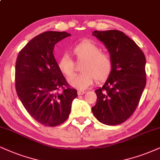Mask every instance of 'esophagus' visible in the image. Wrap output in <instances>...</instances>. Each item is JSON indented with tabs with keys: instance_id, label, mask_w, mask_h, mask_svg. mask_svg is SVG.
Returning <instances> with one entry per match:
<instances>
[{
	"instance_id": "34e87169",
	"label": "esophagus",
	"mask_w": 160,
	"mask_h": 160,
	"mask_svg": "<svg viewBox=\"0 0 160 160\" xmlns=\"http://www.w3.org/2000/svg\"><path fill=\"white\" fill-rule=\"evenodd\" d=\"M78 96H81V95H83V94L85 93V91H84V90H78Z\"/></svg>"
}]
</instances>
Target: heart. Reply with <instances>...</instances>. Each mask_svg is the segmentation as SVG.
<instances>
[{"label":"heart","mask_w":160,"mask_h":160,"mask_svg":"<svg viewBox=\"0 0 160 160\" xmlns=\"http://www.w3.org/2000/svg\"><path fill=\"white\" fill-rule=\"evenodd\" d=\"M72 53L80 67L82 72L69 78L71 86L84 90L92 85L94 80L102 82L107 80L113 70V61L108 53L102 52L101 48L90 40H84L77 44ZM59 70L64 76L70 77L75 70L74 62L68 53H64L58 61Z\"/></svg>","instance_id":"b5f03b06"}]
</instances>
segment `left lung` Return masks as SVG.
I'll use <instances>...</instances> for the list:
<instances>
[{
	"mask_svg": "<svg viewBox=\"0 0 160 160\" xmlns=\"http://www.w3.org/2000/svg\"><path fill=\"white\" fill-rule=\"evenodd\" d=\"M92 35L104 43L113 61L110 76L95 90L97 100L92 112L104 125H119L139 104L146 84V59L139 46L121 31L96 30Z\"/></svg>",
	"mask_w": 160,
	"mask_h": 160,
	"instance_id": "left-lung-1",
	"label": "left lung"
}]
</instances>
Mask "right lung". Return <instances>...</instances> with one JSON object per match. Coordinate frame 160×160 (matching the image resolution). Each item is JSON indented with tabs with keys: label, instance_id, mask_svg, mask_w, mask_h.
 <instances>
[{
	"label": "right lung",
	"instance_id": "obj_1",
	"mask_svg": "<svg viewBox=\"0 0 160 160\" xmlns=\"http://www.w3.org/2000/svg\"><path fill=\"white\" fill-rule=\"evenodd\" d=\"M70 35L56 31L41 33L20 51L15 63L18 96L29 115L44 126L55 127L66 121L78 96L52 53L55 44Z\"/></svg>",
	"mask_w": 160,
	"mask_h": 160
}]
</instances>
